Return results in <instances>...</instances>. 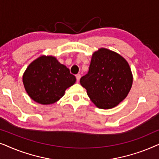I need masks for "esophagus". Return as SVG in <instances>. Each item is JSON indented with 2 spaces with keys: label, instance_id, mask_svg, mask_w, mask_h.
Here are the masks:
<instances>
[{
  "label": "esophagus",
  "instance_id": "obj_1",
  "mask_svg": "<svg viewBox=\"0 0 159 159\" xmlns=\"http://www.w3.org/2000/svg\"><path fill=\"white\" fill-rule=\"evenodd\" d=\"M76 78H77V82H79L80 78H81V75H76Z\"/></svg>",
  "mask_w": 159,
  "mask_h": 159
}]
</instances>
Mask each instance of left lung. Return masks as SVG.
Returning a JSON list of instances; mask_svg holds the SVG:
<instances>
[{"label":"left lung","mask_w":159,"mask_h":159,"mask_svg":"<svg viewBox=\"0 0 159 159\" xmlns=\"http://www.w3.org/2000/svg\"><path fill=\"white\" fill-rule=\"evenodd\" d=\"M133 76L120 54L101 48L92 55L88 73L80 79L91 101L101 109L119 105L131 90Z\"/></svg>","instance_id":"obj_1"}]
</instances>
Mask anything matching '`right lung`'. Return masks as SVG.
<instances>
[{
	"label": "right lung",
	"mask_w": 159,
	"mask_h": 159,
	"mask_svg": "<svg viewBox=\"0 0 159 159\" xmlns=\"http://www.w3.org/2000/svg\"><path fill=\"white\" fill-rule=\"evenodd\" d=\"M22 81L30 98L50 105L64 96L65 90L76 82V77L55 56L43 55L30 63Z\"/></svg>",
	"instance_id": "1"
}]
</instances>
